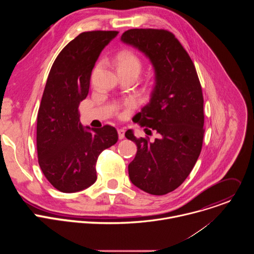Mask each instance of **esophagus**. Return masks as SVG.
Here are the masks:
<instances>
[{"instance_id":"esophagus-1","label":"esophagus","mask_w":254,"mask_h":254,"mask_svg":"<svg viewBox=\"0 0 254 254\" xmlns=\"http://www.w3.org/2000/svg\"><path fill=\"white\" fill-rule=\"evenodd\" d=\"M125 132H126V130L124 128H119L118 129V133H119V138L120 139H123L125 137Z\"/></svg>"}]
</instances>
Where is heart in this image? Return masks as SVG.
<instances>
[{
	"instance_id": "1",
	"label": "heart",
	"mask_w": 254,
	"mask_h": 254,
	"mask_svg": "<svg viewBox=\"0 0 254 254\" xmlns=\"http://www.w3.org/2000/svg\"><path fill=\"white\" fill-rule=\"evenodd\" d=\"M119 71H132L138 75L142 68L141 60L137 55L128 50H123L116 56Z\"/></svg>"
}]
</instances>
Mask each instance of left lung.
<instances>
[{
  "instance_id": "8db88e82",
  "label": "left lung",
  "mask_w": 254,
  "mask_h": 254,
  "mask_svg": "<svg viewBox=\"0 0 254 254\" xmlns=\"http://www.w3.org/2000/svg\"><path fill=\"white\" fill-rule=\"evenodd\" d=\"M121 39L146 54L155 68L151 100L134 116V122L159 134L150 141L148 136L135 137L130 129L126 132L137 147L128 165V176L140 190L165 195L184 182L202 150L205 129L201 83L191 57L172 32L129 29Z\"/></svg>"
}]
</instances>
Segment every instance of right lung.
Segmentation results:
<instances>
[{"mask_svg": "<svg viewBox=\"0 0 254 254\" xmlns=\"http://www.w3.org/2000/svg\"><path fill=\"white\" fill-rule=\"evenodd\" d=\"M118 31H88L70 41L56 57L37 116L39 166L63 193L84 190L96 181V162L118 141L112 126L83 128L78 107L88 94L91 72L102 49Z\"/></svg>", "mask_w": 254, "mask_h": 254, "instance_id": "right-lung-1", "label": "right lung"}]
</instances>
